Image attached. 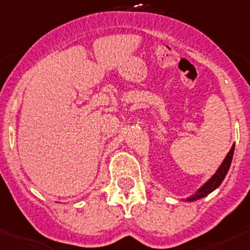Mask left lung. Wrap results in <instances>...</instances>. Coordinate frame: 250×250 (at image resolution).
<instances>
[{
  "label": "left lung",
  "instance_id": "1",
  "mask_svg": "<svg viewBox=\"0 0 250 250\" xmlns=\"http://www.w3.org/2000/svg\"><path fill=\"white\" fill-rule=\"evenodd\" d=\"M233 152H234V144L232 145V147L230 148V151L228 152L226 157L224 158L223 163L219 166V168L216 169V172L214 173L213 175H211L210 178H209L208 180H207L206 183H204L203 185L201 186V188H198L195 193H192L191 196L186 197L185 198L186 202H193V201H197V200H200V198L206 197V196H208L209 193L213 192L214 190H216V188L221 185V183H223V180L225 179L229 169H230L231 162H232Z\"/></svg>",
  "mask_w": 250,
  "mask_h": 250
}]
</instances>
